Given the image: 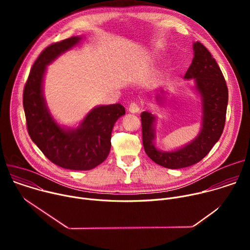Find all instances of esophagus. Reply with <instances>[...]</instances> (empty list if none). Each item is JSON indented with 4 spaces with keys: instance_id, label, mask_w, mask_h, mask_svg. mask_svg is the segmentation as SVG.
Wrapping results in <instances>:
<instances>
[{
    "instance_id": "obj_1",
    "label": "esophagus",
    "mask_w": 250,
    "mask_h": 250,
    "mask_svg": "<svg viewBox=\"0 0 250 250\" xmlns=\"http://www.w3.org/2000/svg\"><path fill=\"white\" fill-rule=\"evenodd\" d=\"M140 111V108L139 105L135 103H131L129 105H128V112L131 113V114H136Z\"/></svg>"
}]
</instances>
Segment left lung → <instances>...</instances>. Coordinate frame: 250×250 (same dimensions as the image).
<instances>
[{
    "instance_id": "1",
    "label": "left lung",
    "mask_w": 250,
    "mask_h": 250,
    "mask_svg": "<svg viewBox=\"0 0 250 250\" xmlns=\"http://www.w3.org/2000/svg\"><path fill=\"white\" fill-rule=\"evenodd\" d=\"M194 58L184 76L195 79V89L202 100V128L186 146L174 151L159 150L154 146L156 117L148 112L141 114L142 144L148 157L165 168L179 169L201 161L220 139L226 123L229 91L222 71L209 51L199 42L193 43ZM158 103L162 96L156 97Z\"/></svg>"
}]
</instances>
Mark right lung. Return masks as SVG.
I'll list each match as a JSON object with an SVG mask.
<instances>
[{"label":"right lung","mask_w":250,"mask_h":250,"mask_svg":"<svg viewBox=\"0 0 250 250\" xmlns=\"http://www.w3.org/2000/svg\"><path fill=\"white\" fill-rule=\"evenodd\" d=\"M72 37L47 46L33 63L23 89V110L31 140L54 164L70 170H91L108 157L115 123L125 114L121 104L99 105L76 128L60 126L51 116L43 96L46 66L80 42Z\"/></svg>","instance_id":"add662e5"}]
</instances>
